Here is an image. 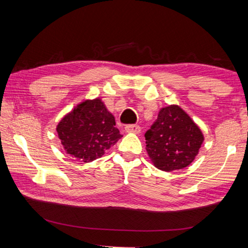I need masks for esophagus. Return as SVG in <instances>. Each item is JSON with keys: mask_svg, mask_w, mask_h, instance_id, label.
I'll return each instance as SVG.
<instances>
[{"mask_svg": "<svg viewBox=\"0 0 248 248\" xmlns=\"http://www.w3.org/2000/svg\"><path fill=\"white\" fill-rule=\"evenodd\" d=\"M124 131L139 133L141 131V128H140V125H138V124H127V125H124Z\"/></svg>", "mask_w": 248, "mask_h": 248, "instance_id": "1", "label": "esophagus"}]
</instances>
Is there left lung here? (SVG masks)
Returning a JSON list of instances; mask_svg holds the SVG:
<instances>
[{
  "mask_svg": "<svg viewBox=\"0 0 248 248\" xmlns=\"http://www.w3.org/2000/svg\"><path fill=\"white\" fill-rule=\"evenodd\" d=\"M144 137L151 161L165 171L187 167L203 142L198 125L177 105L162 108Z\"/></svg>",
  "mask_w": 248,
  "mask_h": 248,
  "instance_id": "left-lung-1",
  "label": "left lung"
}]
</instances>
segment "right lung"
<instances>
[{"label":"right lung","mask_w":248,"mask_h":248,"mask_svg":"<svg viewBox=\"0 0 248 248\" xmlns=\"http://www.w3.org/2000/svg\"><path fill=\"white\" fill-rule=\"evenodd\" d=\"M57 132L66 153L84 163L102 157L123 137L99 98L78 104L61 119Z\"/></svg>","instance_id":"1"}]
</instances>
